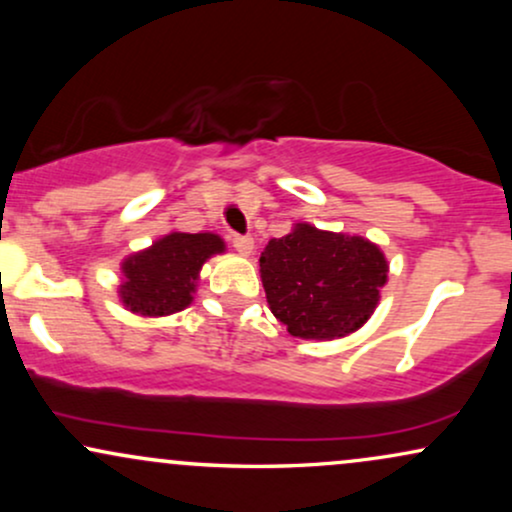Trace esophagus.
<instances>
[{
  "mask_svg": "<svg viewBox=\"0 0 512 512\" xmlns=\"http://www.w3.org/2000/svg\"><path fill=\"white\" fill-rule=\"evenodd\" d=\"M231 243H233V248L240 252V255H250V252L255 250V240H252L250 236H233Z\"/></svg>",
  "mask_w": 512,
  "mask_h": 512,
  "instance_id": "obj_1",
  "label": "esophagus"
}]
</instances>
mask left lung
Segmentation results:
<instances>
[{
    "label": "left lung",
    "instance_id": "8db88e82",
    "mask_svg": "<svg viewBox=\"0 0 512 512\" xmlns=\"http://www.w3.org/2000/svg\"><path fill=\"white\" fill-rule=\"evenodd\" d=\"M269 310L293 337L337 339L373 315L387 281L383 250L361 236L296 223L260 255Z\"/></svg>",
    "mask_w": 512,
    "mask_h": 512
}]
</instances>
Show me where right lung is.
<instances>
[{
  "label": "right lung",
  "mask_w": 512,
  "mask_h": 512,
  "mask_svg": "<svg viewBox=\"0 0 512 512\" xmlns=\"http://www.w3.org/2000/svg\"><path fill=\"white\" fill-rule=\"evenodd\" d=\"M223 250L226 245L216 233H168L122 262L120 301L144 317L185 310L197 291L202 264Z\"/></svg>",
  "instance_id": "1"
}]
</instances>
